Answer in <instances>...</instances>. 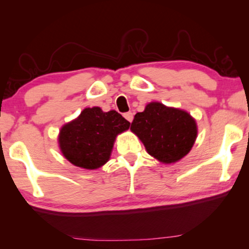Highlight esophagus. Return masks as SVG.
I'll use <instances>...</instances> for the list:
<instances>
[{
	"label": "esophagus",
	"instance_id": "esophagus-1",
	"mask_svg": "<svg viewBox=\"0 0 249 249\" xmlns=\"http://www.w3.org/2000/svg\"><path fill=\"white\" fill-rule=\"evenodd\" d=\"M124 117L125 118V120L131 122L132 119H134V113H132V112H127V113H124Z\"/></svg>",
	"mask_w": 249,
	"mask_h": 249
}]
</instances>
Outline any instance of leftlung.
<instances>
[{"mask_svg": "<svg viewBox=\"0 0 249 249\" xmlns=\"http://www.w3.org/2000/svg\"><path fill=\"white\" fill-rule=\"evenodd\" d=\"M130 130L141 139L146 151L159 162L171 164L193 148L197 138L196 120L181 108L151 102L138 112Z\"/></svg>", "mask_w": 249, "mask_h": 249, "instance_id": "left-lung-1", "label": "left lung"}]
</instances>
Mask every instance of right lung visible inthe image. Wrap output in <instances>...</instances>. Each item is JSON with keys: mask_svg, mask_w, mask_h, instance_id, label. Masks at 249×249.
<instances>
[{"mask_svg": "<svg viewBox=\"0 0 249 249\" xmlns=\"http://www.w3.org/2000/svg\"><path fill=\"white\" fill-rule=\"evenodd\" d=\"M129 127L130 122L117 111L86 107L76 119L62 125L57 137L59 148L71 164L96 170L110 160L115 138Z\"/></svg>", "mask_w": 249, "mask_h": 249, "instance_id": "right-lung-1", "label": "right lung"}]
</instances>
